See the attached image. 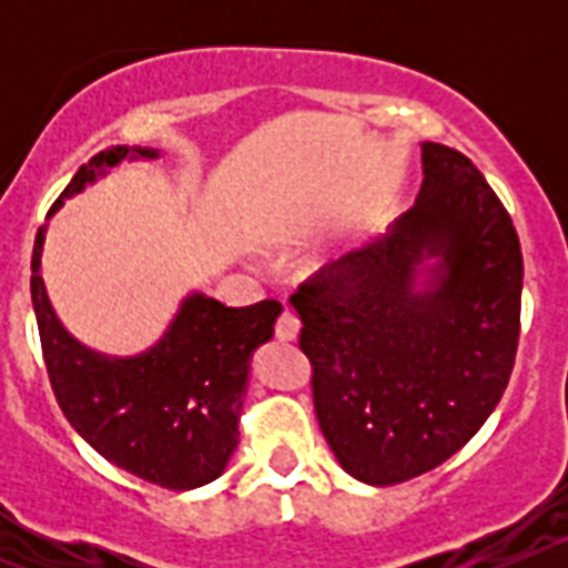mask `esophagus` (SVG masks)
Instances as JSON below:
<instances>
[{
    "label": "esophagus",
    "instance_id": "34e87169",
    "mask_svg": "<svg viewBox=\"0 0 568 568\" xmlns=\"http://www.w3.org/2000/svg\"><path fill=\"white\" fill-rule=\"evenodd\" d=\"M298 318H295V313H290V310H284V313L278 315V321H275V338L278 341H295L298 338Z\"/></svg>",
    "mask_w": 568,
    "mask_h": 568
}]
</instances>
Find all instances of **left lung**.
<instances>
[{
    "instance_id": "1",
    "label": "left lung",
    "mask_w": 568,
    "mask_h": 568,
    "mask_svg": "<svg viewBox=\"0 0 568 568\" xmlns=\"http://www.w3.org/2000/svg\"><path fill=\"white\" fill-rule=\"evenodd\" d=\"M520 290V241L495 190L464 153L424 142L415 207L290 295L321 433L353 478L404 484L478 433L515 366Z\"/></svg>"
}]
</instances>
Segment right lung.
Wrapping results in <instances>:
<instances>
[{
	"label": "right lung",
	"mask_w": 568,
	"mask_h": 568,
	"mask_svg": "<svg viewBox=\"0 0 568 568\" xmlns=\"http://www.w3.org/2000/svg\"><path fill=\"white\" fill-rule=\"evenodd\" d=\"M150 148H110L70 179L64 199L97 182L104 168ZM44 227L30 258V295L39 324L44 366L70 426L102 458L162 489H195L215 480L239 444V415L255 346L273 338L278 301L224 307L193 293L148 353L108 358L79 344L50 307L42 267Z\"/></svg>",
	"instance_id": "1"
}]
</instances>
